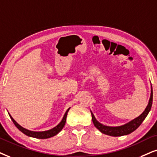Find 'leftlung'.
<instances>
[{
	"instance_id": "obj_1",
	"label": "left lung",
	"mask_w": 157,
	"mask_h": 157,
	"mask_svg": "<svg viewBox=\"0 0 157 157\" xmlns=\"http://www.w3.org/2000/svg\"><path fill=\"white\" fill-rule=\"evenodd\" d=\"M152 101H153V90H152V86L151 87V96L149 101H148L147 106L146 107L145 110L143 112V113L138 117L133 119L130 122L126 123V124H122V125L120 126H116V127H111V126H106L104 125V124H101L97 121V120L95 117L94 114H93V112H91L90 113L91 115H92V120L93 122V124L96 128L98 129L100 132H101L102 133L108 135V136H126V135H128L131 133L135 130H136L137 128L139 127L143 121L145 120V118L147 117L148 113H149L151 109L152 106Z\"/></svg>"
}]
</instances>
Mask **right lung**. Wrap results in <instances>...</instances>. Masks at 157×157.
<instances>
[{
	"label": "right lung",
	"mask_w": 157,
	"mask_h": 157,
	"mask_svg": "<svg viewBox=\"0 0 157 157\" xmlns=\"http://www.w3.org/2000/svg\"><path fill=\"white\" fill-rule=\"evenodd\" d=\"M69 109H70V107H69L68 109L67 110V112H65L64 117H63L62 120H61V122H59L56 126L54 127V128H53L52 129H51V130H45V131H32V130H27V129H26L25 128H23V127H21V125H19V124H18L14 120H13V117L11 116V114H10L9 113V117L11 119V120L13 121V124H15V126L17 127V128L19 129L21 132H23L24 134H25L26 136L29 137H33V138H39V139H45V138H49L56 136V135L58 134L59 132L62 130L63 128H64L65 125V123H66L67 113H68Z\"/></svg>",
	"instance_id": "right-lung-1"
}]
</instances>
